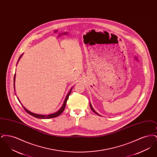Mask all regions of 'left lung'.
<instances>
[{
  "label": "left lung",
  "mask_w": 157,
  "mask_h": 157,
  "mask_svg": "<svg viewBox=\"0 0 157 157\" xmlns=\"http://www.w3.org/2000/svg\"><path fill=\"white\" fill-rule=\"evenodd\" d=\"M90 108H91V109H92V111H93V112H95V113H97V115H99V114H98V113L97 112H96V111H95V110H94V109H93V108H92V105H91V104H90Z\"/></svg>",
  "instance_id": "1"
}]
</instances>
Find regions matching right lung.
<instances>
[{
	"instance_id": "add662e5",
	"label": "right lung",
	"mask_w": 157,
	"mask_h": 157,
	"mask_svg": "<svg viewBox=\"0 0 157 157\" xmlns=\"http://www.w3.org/2000/svg\"><path fill=\"white\" fill-rule=\"evenodd\" d=\"M22 55L23 54H22V55L20 56L19 59L17 60V64L19 60L21 58V57L22 56ZM17 64H16V65H17ZM15 76H16V74H15V76H14V81H14V82H14V90H15V77H16ZM72 88H73V87L70 90L69 92L67 93V97H66V98H65V101H64V102H63V104L62 105V107L60 108L59 110L57 112L53 113H51V114H48V115H40V114H36V113H33V112H30L29 111H28L27 109H26L22 105L23 108H24V109L25 110V111L27 112V113H28L29 114H30V115H32V116H33V117H35V118H39V119H49V118H55V117H58V116L60 115L63 112V111H64V109H65V106H66L67 102V99H68V98H69V95H70L71 93V91H72ZM17 99L19 100L18 98H17ZM19 102H20V101H19Z\"/></svg>"
}]
</instances>
